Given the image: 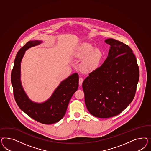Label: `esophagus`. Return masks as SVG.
<instances>
[{
    "label": "esophagus",
    "instance_id": "obj_1",
    "mask_svg": "<svg viewBox=\"0 0 151 151\" xmlns=\"http://www.w3.org/2000/svg\"><path fill=\"white\" fill-rule=\"evenodd\" d=\"M83 81V80L82 78L80 77V78H79V80H78V83H79V85H80V86L82 85Z\"/></svg>",
    "mask_w": 151,
    "mask_h": 151
}]
</instances>
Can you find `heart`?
Returning <instances> with one entry per match:
<instances>
[{
	"label": "heart",
	"mask_w": 151,
	"mask_h": 151,
	"mask_svg": "<svg viewBox=\"0 0 151 151\" xmlns=\"http://www.w3.org/2000/svg\"><path fill=\"white\" fill-rule=\"evenodd\" d=\"M75 56L78 59H83L80 65L82 70L91 71L99 66L102 58V53L100 49L94 48L91 44L85 42L78 47Z\"/></svg>",
	"instance_id": "1"
}]
</instances>
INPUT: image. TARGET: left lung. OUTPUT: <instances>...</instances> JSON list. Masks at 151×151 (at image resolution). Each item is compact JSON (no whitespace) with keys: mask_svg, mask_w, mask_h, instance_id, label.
<instances>
[{"mask_svg":"<svg viewBox=\"0 0 151 151\" xmlns=\"http://www.w3.org/2000/svg\"><path fill=\"white\" fill-rule=\"evenodd\" d=\"M108 56L82 83L89 112L99 118H110L122 112L132 101L139 78L137 59L132 49L114 39Z\"/></svg>","mask_w":151,"mask_h":151,"instance_id":"1","label":"left lung"}]
</instances>
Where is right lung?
Masks as SVG:
<instances>
[{"mask_svg": "<svg viewBox=\"0 0 151 151\" xmlns=\"http://www.w3.org/2000/svg\"><path fill=\"white\" fill-rule=\"evenodd\" d=\"M41 41H30L16 55L11 73L15 100L19 108L29 117L41 124H54L64 117L69 102L78 87V75L74 73L60 83L50 97L43 103L30 100L23 89L20 81V63L25 51L41 44Z\"/></svg>", "mask_w": 151, "mask_h": 151, "instance_id": "add662e5", "label": "right lung"}]
</instances>
